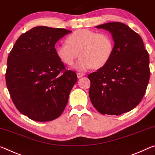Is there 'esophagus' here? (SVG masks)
Listing matches in <instances>:
<instances>
[{
    "label": "esophagus",
    "instance_id": "obj_1",
    "mask_svg": "<svg viewBox=\"0 0 155 155\" xmlns=\"http://www.w3.org/2000/svg\"><path fill=\"white\" fill-rule=\"evenodd\" d=\"M84 75V73H77V76H78V78H82V77H83Z\"/></svg>",
    "mask_w": 155,
    "mask_h": 155
}]
</instances>
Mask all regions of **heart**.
I'll return each mask as SVG.
<instances>
[{
    "instance_id": "1",
    "label": "heart",
    "mask_w": 155,
    "mask_h": 155,
    "mask_svg": "<svg viewBox=\"0 0 155 155\" xmlns=\"http://www.w3.org/2000/svg\"><path fill=\"white\" fill-rule=\"evenodd\" d=\"M67 41L56 47L57 56L64 64L71 66L80 54V58L74 66L79 71H86L93 67H104L113 54V39L106 33L82 29L68 35Z\"/></svg>"
}]
</instances>
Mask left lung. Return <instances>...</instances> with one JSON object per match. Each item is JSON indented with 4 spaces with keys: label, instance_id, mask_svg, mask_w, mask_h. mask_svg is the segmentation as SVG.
I'll return each mask as SVG.
<instances>
[{
    "label": "left lung",
    "instance_id": "8db88e82",
    "mask_svg": "<svg viewBox=\"0 0 155 155\" xmlns=\"http://www.w3.org/2000/svg\"><path fill=\"white\" fill-rule=\"evenodd\" d=\"M112 35L114 51L108 63L88 75L89 97L103 115H120L135 108L143 98L150 78L149 55L140 35L119 22L96 26Z\"/></svg>",
    "mask_w": 155,
    "mask_h": 155
}]
</instances>
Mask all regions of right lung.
<instances>
[{"label":"right lung","mask_w":155,"mask_h":155,"mask_svg":"<svg viewBox=\"0 0 155 155\" xmlns=\"http://www.w3.org/2000/svg\"><path fill=\"white\" fill-rule=\"evenodd\" d=\"M71 31L39 26L22 34L7 58L6 84L18 110L36 121H49L61 115L76 73L66 70L55 45Z\"/></svg>","instance_id":"right-lung-1"}]
</instances>
